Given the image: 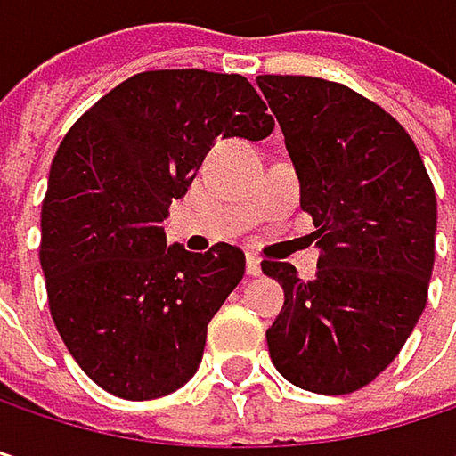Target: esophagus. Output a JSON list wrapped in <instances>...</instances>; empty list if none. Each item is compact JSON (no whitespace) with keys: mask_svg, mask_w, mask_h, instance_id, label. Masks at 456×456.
Returning <instances> with one entry per match:
<instances>
[{"mask_svg":"<svg viewBox=\"0 0 456 456\" xmlns=\"http://www.w3.org/2000/svg\"><path fill=\"white\" fill-rule=\"evenodd\" d=\"M245 269H248V274H250V277H258V274H261V258H258L256 253H248V258H245Z\"/></svg>","mask_w":456,"mask_h":456,"instance_id":"esophagus-1","label":"esophagus"}]
</instances>
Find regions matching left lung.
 I'll use <instances>...</instances> for the list:
<instances>
[{
  "label": "left lung",
  "mask_w": 456,
  "mask_h": 456,
  "mask_svg": "<svg viewBox=\"0 0 456 456\" xmlns=\"http://www.w3.org/2000/svg\"><path fill=\"white\" fill-rule=\"evenodd\" d=\"M314 219L319 269L264 261L285 290L266 330L293 386L340 396L372 383L402 351L428 301L436 190L404 126L359 92L314 76H258Z\"/></svg>",
  "instance_id": "left-lung-1"
}]
</instances>
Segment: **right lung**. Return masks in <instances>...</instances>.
Segmentation results:
<instances>
[{
	"label": "right lung",
	"instance_id": "1",
	"mask_svg": "<svg viewBox=\"0 0 456 456\" xmlns=\"http://www.w3.org/2000/svg\"><path fill=\"white\" fill-rule=\"evenodd\" d=\"M272 129L245 76L176 68L126 78L60 142L42 203L46 298L65 348L108 394L147 402L198 372L245 253L166 248L160 224L214 139Z\"/></svg>",
	"mask_w": 456,
	"mask_h": 456
}]
</instances>
